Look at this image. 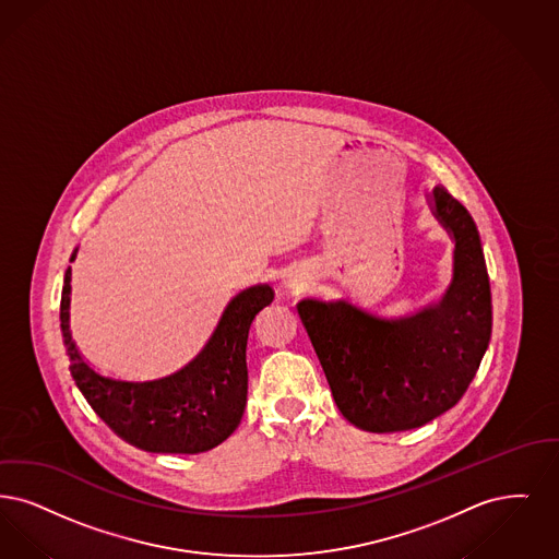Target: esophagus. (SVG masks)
<instances>
[{
	"instance_id": "34e87169",
	"label": "esophagus",
	"mask_w": 559,
	"mask_h": 559,
	"mask_svg": "<svg viewBox=\"0 0 559 559\" xmlns=\"http://www.w3.org/2000/svg\"><path fill=\"white\" fill-rule=\"evenodd\" d=\"M305 286H307V280L302 277V275H294L288 280V288L292 292H302L305 290Z\"/></svg>"
}]
</instances>
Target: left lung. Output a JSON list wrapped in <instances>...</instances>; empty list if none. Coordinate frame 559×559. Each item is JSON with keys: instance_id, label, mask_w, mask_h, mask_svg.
<instances>
[{"instance_id": "obj_1", "label": "left lung", "mask_w": 559, "mask_h": 559, "mask_svg": "<svg viewBox=\"0 0 559 559\" xmlns=\"http://www.w3.org/2000/svg\"><path fill=\"white\" fill-rule=\"evenodd\" d=\"M430 206L455 242L453 280L438 302L405 317L348 300L305 298L296 307L338 409L367 432L413 430L455 407L490 341V284L476 223L442 186Z\"/></svg>"}]
</instances>
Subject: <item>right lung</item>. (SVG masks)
I'll return each mask as SVG.
<instances>
[{
  "label": "right lung",
  "mask_w": 559,
  "mask_h": 559,
  "mask_svg": "<svg viewBox=\"0 0 559 559\" xmlns=\"http://www.w3.org/2000/svg\"><path fill=\"white\" fill-rule=\"evenodd\" d=\"M76 257L74 248L71 263ZM269 284L250 286L225 307L218 325L190 364L154 380H121L97 371L71 334V267L64 273L60 328L74 384L92 409L129 444L150 453L194 455L234 435L248 394L246 342L257 313L271 305Z\"/></svg>",
  "instance_id": "right-lung-1"
}]
</instances>
